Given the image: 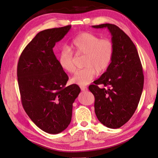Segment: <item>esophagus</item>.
Wrapping results in <instances>:
<instances>
[{"label": "esophagus", "instance_id": "esophagus-1", "mask_svg": "<svg viewBox=\"0 0 158 158\" xmlns=\"http://www.w3.org/2000/svg\"><path fill=\"white\" fill-rule=\"evenodd\" d=\"M80 88H81V90H83V91L87 90V87H86V86H80Z\"/></svg>", "mask_w": 158, "mask_h": 158}]
</instances>
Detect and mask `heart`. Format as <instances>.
Returning a JSON list of instances; mask_svg holds the SVG:
<instances>
[{"mask_svg": "<svg viewBox=\"0 0 158 158\" xmlns=\"http://www.w3.org/2000/svg\"><path fill=\"white\" fill-rule=\"evenodd\" d=\"M70 47L76 54L85 55V68L77 71L71 79L72 83L80 86L90 83L97 72L106 71L114 57V47L111 40L101 39L93 33L79 34L72 40ZM71 49L68 47H64L60 49L58 56L60 66L69 73H73L76 69L75 56Z\"/></svg>", "mask_w": 158, "mask_h": 158, "instance_id": "1", "label": "heart"}]
</instances>
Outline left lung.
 Returning a JSON list of instances; mask_svg holds the SVG:
<instances>
[{
  "mask_svg": "<svg viewBox=\"0 0 158 158\" xmlns=\"http://www.w3.org/2000/svg\"><path fill=\"white\" fill-rule=\"evenodd\" d=\"M92 27L108 29L114 54L106 72L89 89L94 96L95 114L100 123L118 129L131 119L139 103L144 85L142 66L135 45L119 27L110 23ZM99 84L105 87L101 89Z\"/></svg>",
  "mask_w": 158,
  "mask_h": 158,
  "instance_id": "obj_1",
  "label": "left lung"
}]
</instances>
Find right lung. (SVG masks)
<instances>
[{"mask_svg": "<svg viewBox=\"0 0 158 158\" xmlns=\"http://www.w3.org/2000/svg\"><path fill=\"white\" fill-rule=\"evenodd\" d=\"M72 25L43 30L20 56L18 81L23 109L39 128L58 134L69 125L73 103L80 93L77 85L66 86L68 76L60 67L53 48Z\"/></svg>", "mask_w": 158, "mask_h": 158, "instance_id": "right-lung-1", "label": "right lung"}]
</instances>
